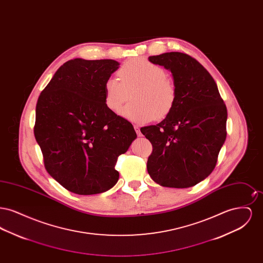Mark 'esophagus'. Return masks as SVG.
Listing matches in <instances>:
<instances>
[{"label": "esophagus", "instance_id": "esophagus-1", "mask_svg": "<svg viewBox=\"0 0 263 263\" xmlns=\"http://www.w3.org/2000/svg\"><path fill=\"white\" fill-rule=\"evenodd\" d=\"M134 129H135V131H136V133H137L138 136H139V137H141V136H142V133H141V131H140V128H139V126L134 125Z\"/></svg>", "mask_w": 263, "mask_h": 263}]
</instances>
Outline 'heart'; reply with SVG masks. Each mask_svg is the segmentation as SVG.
Instances as JSON below:
<instances>
[{
	"instance_id": "1",
	"label": "heart",
	"mask_w": 263,
	"mask_h": 263,
	"mask_svg": "<svg viewBox=\"0 0 263 263\" xmlns=\"http://www.w3.org/2000/svg\"><path fill=\"white\" fill-rule=\"evenodd\" d=\"M119 79L109 78L103 86L104 102L118 112L130 100L121 115L130 121L147 123L166 117L175 106L176 90L174 83L166 78L162 67L144 58H135L123 64L118 70Z\"/></svg>"
}]
</instances>
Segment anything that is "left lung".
<instances>
[{"label":"left lung","mask_w":263,"mask_h":263,"mask_svg":"<svg viewBox=\"0 0 263 263\" xmlns=\"http://www.w3.org/2000/svg\"><path fill=\"white\" fill-rule=\"evenodd\" d=\"M149 61L172 72L176 100L162 122L141 128L153 146L148 173L164 187L194 186L212 173L225 143L224 100L212 76L187 54L167 52Z\"/></svg>","instance_id":"1"}]
</instances>
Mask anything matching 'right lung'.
<instances>
[{"label":"right lung","mask_w":263,"mask_h":263,"mask_svg":"<svg viewBox=\"0 0 263 263\" xmlns=\"http://www.w3.org/2000/svg\"><path fill=\"white\" fill-rule=\"evenodd\" d=\"M111 59L64 63L36 104L34 136L48 174L67 190L91 195L112 188L117 158L137 138L104 102L103 86L119 68Z\"/></svg>","instance_id":"right-lung-1"}]
</instances>
